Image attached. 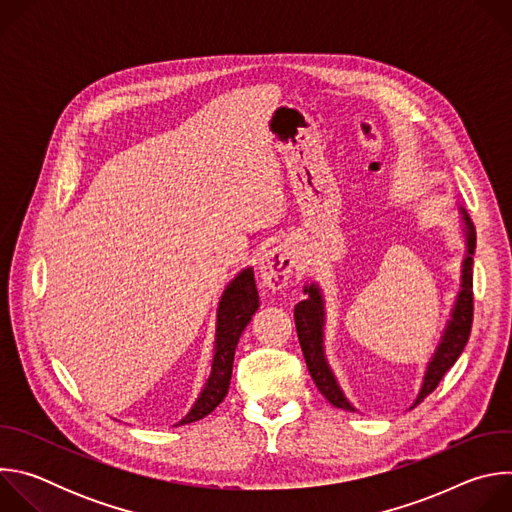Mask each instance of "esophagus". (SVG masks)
<instances>
[{
  "mask_svg": "<svg viewBox=\"0 0 512 512\" xmlns=\"http://www.w3.org/2000/svg\"><path fill=\"white\" fill-rule=\"evenodd\" d=\"M291 269H294V259L283 247H273L259 259V275L269 289L285 287L291 277Z\"/></svg>",
  "mask_w": 512,
  "mask_h": 512,
  "instance_id": "esophagus-1",
  "label": "esophagus"
}]
</instances>
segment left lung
I'll list each match as a JSON object with an SVG mask.
<instances>
[{"label":"left lung","mask_w":512,"mask_h":512,"mask_svg":"<svg viewBox=\"0 0 512 512\" xmlns=\"http://www.w3.org/2000/svg\"><path fill=\"white\" fill-rule=\"evenodd\" d=\"M460 221H462V233L466 239V255L462 261V277H460V291L456 296L454 308L450 312V320L446 322V328L442 332L437 348L433 350V356L427 362V369L423 375L421 389L411 405H419L437 385L444 379V375L454 367V362L462 354L470 330H472V316H474V298H472V265H474V249H476V229L470 221L466 208L458 206ZM304 294L308 296L304 302H300L294 310L296 318V330L300 338V346L308 364V371L318 387V391L338 409L344 411H356V407L346 399L344 391L338 385V379L328 364L326 350H324V326H326V310H324V296L322 287L312 281L304 285Z\"/></svg>","instance_id":"obj_1"}]
</instances>
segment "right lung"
<instances>
[{"label":"right lung","instance_id":"1","mask_svg":"<svg viewBox=\"0 0 512 512\" xmlns=\"http://www.w3.org/2000/svg\"><path fill=\"white\" fill-rule=\"evenodd\" d=\"M259 308V294L255 285L253 267H245L239 275L225 287L221 302L216 310V334H214V354H212V369L210 377L204 383L198 399L192 409L182 417L176 425H186L206 417L216 405L227 397L231 375H233V360L237 342L251 322L253 314Z\"/></svg>","mask_w":512,"mask_h":512}]
</instances>
